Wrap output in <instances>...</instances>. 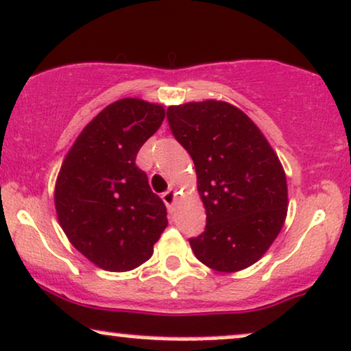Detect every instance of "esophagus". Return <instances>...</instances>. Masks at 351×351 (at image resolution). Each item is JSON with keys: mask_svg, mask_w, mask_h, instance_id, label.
<instances>
[{"mask_svg": "<svg viewBox=\"0 0 351 351\" xmlns=\"http://www.w3.org/2000/svg\"><path fill=\"white\" fill-rule=\"evenodd\" d=\"M160 197H162V200H164V204H166V207L172 212V208H174V202H176V191L169 189V191L164 192Z\"/></svg>", "mask_w": 351, "mask_h": 351, "instance_id": "1", "label": "esophagus"}]
</instances>
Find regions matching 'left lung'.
Instances as JSON below:
<instances>
[{
	"mask_svg": "<svg viewBox=\"0 0 351 351\" xmlns=\"http://www.w3.org/2000/svg\"><path fill=\"white\" fill-rule=\"evenodd\" d=\"M167 121L191 154L207 213L205 232L191 238L199 261L220 273L256 263L281 232L287 184L259 128L225 101L169 106Z\"/></svg>",
	"mask_w": 351,
	"mask_h": 351,
	"instance_id": "left-lung-1",
	"label": "left lung"
}]
</instances>
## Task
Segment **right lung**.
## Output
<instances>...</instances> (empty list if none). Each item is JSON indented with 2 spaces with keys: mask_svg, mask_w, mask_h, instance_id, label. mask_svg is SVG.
I'll list each match as a JSON object with an SVG mask.
<instances>
[{
  "mask_svg": "<svg viewBox=\"0 0 351 351\" xmlns=\"http://www.w3.org/2000/svg\"><path fill=\"white\" fill-rule=\"evenodd\" d=\"M164 108L123 98L78 134L56 184V210L75 248L106 271H130L152 256L167 210L136 166L138 151L164 121Z\"/></svg>",
  "mask_w": 351,
  "mask_h": 351,
  "instance_id": "1",
  "label": "right lung"
}]
</instances>
